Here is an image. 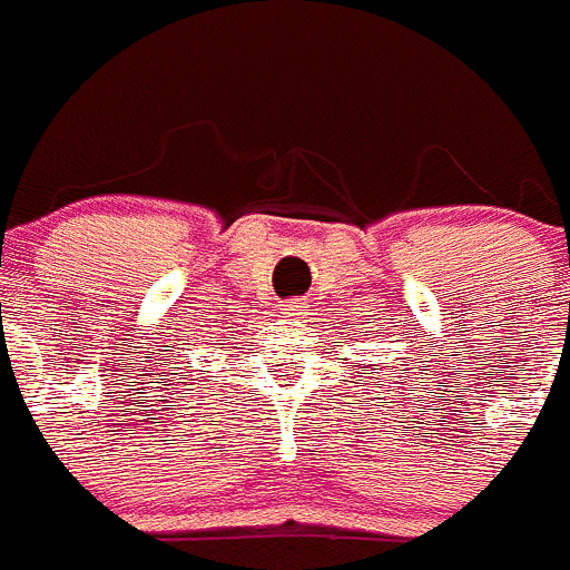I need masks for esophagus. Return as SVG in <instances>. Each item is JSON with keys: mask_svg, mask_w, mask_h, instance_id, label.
<instances>
[{"mask_svg": "<svg viewBox=\"0 0 570 570\" xmlns=\"http://www.w3.org/2000/svg\"><path fill=\"white\" fill-rule=\"evenodd\" d=\"M306 309H309V303L303 301V297H289V301L284 303V312L289 317H301V315H306Z\"/></svg>", "mask_w": 570, "mask_h": 570, "instance_id": "obj_1", "label": "esophagus"}]
</instances>
